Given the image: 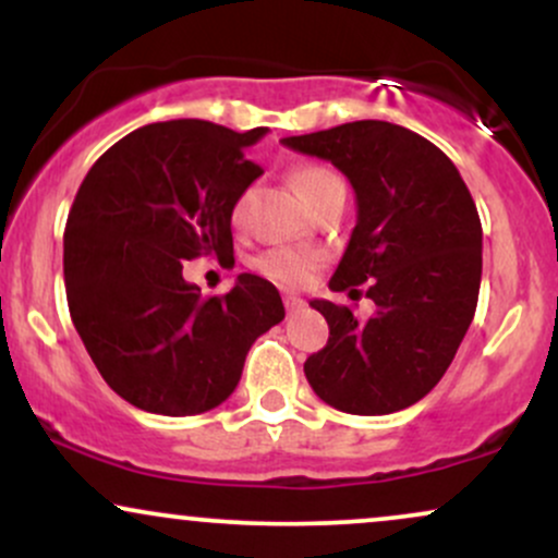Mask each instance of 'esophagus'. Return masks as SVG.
<instances>
[{"instance_id": "esophagus-1", "label": "esophagus", "mask_w": 558, "mask_h": 558, "mask_svg": "<svg viewBox=\"0 0 558 558\" xmlns=\"http://www.w3.org/2000/svg\"><path fill=\"white\" fill-rule=\"evenodd\" d=\"M283 304H286L288 312H293V310H299V306H304V301H301L299 296H293V293H286Z\"/></svg>"}]
</instances>
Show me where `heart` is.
I'll return each mask as SVG.
<instances>
[{
  "label": "heart",
  "instance_id": "b5f03b06",
  "mask_svg": "<svg viewBox=\"0 0 558 558\" xmlns=\"http://www.w3.org/2000/svg\"><path fill=\"white\" fill-rule=\"evenodd\" d=\"M291 181H293V189L299 191V196L304 198L310 207L319 196L328 194L330 189L343 185L341 178H338L332 170L323 168V165H301V168L291 172ZM248 204H252V191H243L233 204L235 226H241V222L246 220ZM257 270L280 286H299L310 278L312 270H315V259L306 257V254L291 252V248H272V252H265L257 259Z\"/></svg>",
  "mask_w": 558,
  "mask_h": 558
}]
</instances>
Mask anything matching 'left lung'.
Listing matches in <instances>:
<instances>
[{
	"mask_svg": "<svg viewBox=\"0 0 558 558\" xmlns=\"http://www.w3.org/2000/svg\"><path fill=\"white\" fill-rule=\"evenodd\" d=\"M328 159L356 194L332 291L369 280L375 315L310 301L328 319V345L304 362L315 393L349 414L412 407L446 375L477 310L483 226L457 165L438 146L386 120H356L283 138Z\"/></svg>",
	"mask_w": 558,
	"mask_h": 558,
	"instance_id": "left-lung-1",
	"label": "left lung"
}]
</instances>
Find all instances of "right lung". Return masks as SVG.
<instances>
[{"instance_id": "right-lung-1", "label": "right lung", "mask_w": 558, "mask_h": 558, "mask_svg": "<svg viewBox=\"0 0 558 558\" xmlns=\"http://www.w3.org/2000/svg\"><path fill=\"white\" fill-rule=\"evenodd\" d=\"M265 133L144 125L96 159L75 194L62 257L70 317L107 386L144 412L220 407L252 343L286 317L259 275H239L226 296L183 280V259L233 257V204L262 175L243 151Z\"/></svg>"}]
</instances>
